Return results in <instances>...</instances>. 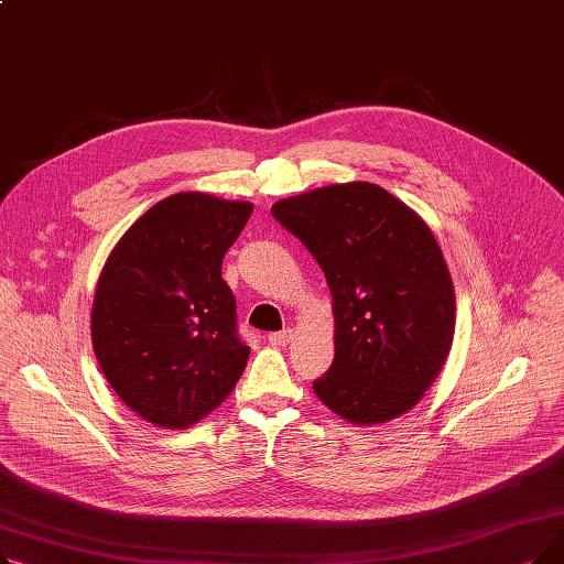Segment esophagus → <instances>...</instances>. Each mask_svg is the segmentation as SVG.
<instances>
[{"instance_id": "1", "label": "esophagus", "mask_w": 564, "mask_h": 564, "mask_svg": "<svg viewBox=\"0 0 564 564\" xmlns=\"http://www.w3.org/2000/svg\"><path fill=\"white\" fill-rule=\"evenodd\" d=\"M290 338H292V332H290V329L274 332V334L267 336V340H270V343H272V345H276V347H285V345L290 343Z\"/></svg>"}]
</instances>
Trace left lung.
Segmentation results:
<instances>
[{
	"label": "left lung",
	"instance_id": "8db88e82",
	"mask_svg": "<svg viewBox=\"0 0 564 564\" xmlns=\"http://www.w3.org/2000/svg\"><path fill=\"white\" fill-rule=\"evenodd\" d=\"M272 215L317 260L334 297L336 357L315 395L354 425L402 416L455 336L453 279L430 226L372 183L290 196Z\"/></svg>",
	"mask_w": 564,
	"mask_h": 564
}]
</instances>
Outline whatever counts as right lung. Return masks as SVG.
Wrapping results in <instances>:
<instances>
[{"label": "right lung", "mask_w": 564, "mask_h": 564, "mask_svg": "<svg viewBox=\"0 0 564 564\" xmlns=\"http://www.w3.org/2000/svg\"><path fill=\"white\" fill-rule=\"evenodd\" d=\"M253 213L247 200L173 194L141 215L98 279L91 340L98 364L134 413L185 430L217 409L242 377L221 260Z\"/></svg>", "instance_id": "add662e5"}]
</instances>
